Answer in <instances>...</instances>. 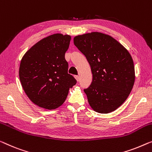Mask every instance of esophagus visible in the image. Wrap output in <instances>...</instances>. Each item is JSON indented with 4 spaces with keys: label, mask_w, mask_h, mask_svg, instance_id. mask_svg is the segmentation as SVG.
Wrapping results in <instances>:
<instances>
[{
    "label": "esophagus",
    "mask_w": 152,
    "mask_h": 152,
    "mask_svg": "<svg viewBox=\"0 0 152 152\" xmlns=\"http://www.w3.org/2000/svg\"><path fill=\"white\" fill-rule=\"evenodd\" d=\"M75 78H76V80H77V81H79V80H80V76H75Z\"/></svg>",
    "instance_id": "esophagus-1"
}]
</instances>
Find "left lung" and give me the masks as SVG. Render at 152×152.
Segmentation results:
<instances>
[{
    "mask_svg": "<svg viewBox=\"0 0 152 152\" xmlns=\"http://www.w3.org/2000/svg\"><path fill=\"white\" fill-rule=\"evenodd\" d=\"M74 44L91 69L92 83L84 89L90 106L99 113L114 111L128 98L134 83L130 54L111 36L99 32L76 36Z\"/></svg>",
    "mask_w": 152,
    "mask_h": 152,
    "instance_id": "1",
    "label": "left lung"
}]
</instances>
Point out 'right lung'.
<instances>
[{
	"label": "right lung",
	"instance_id": "obj_1",
	"mask_svg": "<svg viewBox=\"0 0 152 152\" xmlns=\"http://www.w3.org/2000/svg\"><path fill=\"white\" fill-rule=\"evenodd\" d=\"M71 36L56 33L41 39L22 58L19 77L31 101L41 108L56 109L66 99L76 80L67 73L65 54Z\"/></svg>",
	"mask_w": 152,
	"mask_h": 152
}]
</instances>
